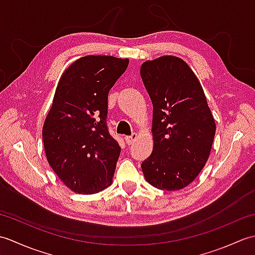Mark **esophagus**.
Listing matches in <instances>:
<instances>
[{
	"instance_id": "1",
	"label": "esophagus",
	"mask_w": 255,
	"mask_h": 255,
	"mask_svg": "<svg viewBox=\"0 0 255 255\" xmlns=\"http://www.w3.org/2000/svg\"><path fill=\"white\" fill-rule=\"evenodd\" d=\"M138 138V134L137 133H132L131 136H126L125 137V141H126L127 144H132L134 141H136Z\"/></svg>"
}]
</instances>
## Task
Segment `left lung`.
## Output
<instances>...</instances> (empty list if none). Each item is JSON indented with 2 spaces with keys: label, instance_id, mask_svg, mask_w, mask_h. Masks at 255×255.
I'll return each mask as SVG.
<instances>
[{
  "label": "left lung",
  "instance_id": "1",
  "mask_svg": "<svg viewBox=\"0 0 255 255\" xmlns=\"http://www.w3.org/2000/svg\"><path fill=\"white\" fill-rule=\"evenodd\" d=\"M140 74L153 106V150L141 164L143 175L155 188L178 191L207 162L215 119L197 77L181 58L145 61Z\"/></svg>",
  "mask_w": 255,
  "mask_h": 255
}]
</instances>
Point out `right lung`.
<instances>
[{
    "instance_id": "1",
    "label": "right lung",
    "mask_w": 255,
    "mask_h": 255,
    "mask_svg": "<svg viewBox=\"0 0 255 255\" xmlns=\"http://www.w3.org/2000/svg\"><path fill=\"white\" fill-rule=\"evenodd\" d=\"M128 59L85 56L61 75L42 127L45 153L58 177L79 194L112 184L121 147L106 125L108 92Z\"/></svg>"
}]
</instances>
